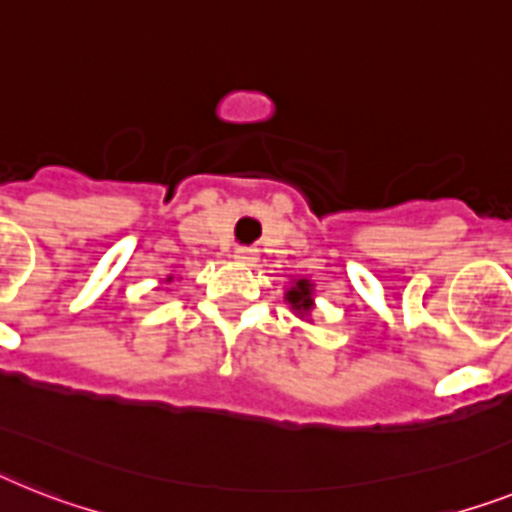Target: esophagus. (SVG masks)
<instances>
[{"mask_svg": "<svg viewBox=\"0 0 512 512\" xmlns=\"http://www.w3.org/2000/svg\"><path fill=\"white\" fill-rule=\"evenodd\" d=\"M253 259H256V251H253V248H235V261L251 266Z\"/></svg>", "mask_w": 512, "mask_h": 512, "instance_id": "obj_1", "label": "esophagus"}]
</instances>
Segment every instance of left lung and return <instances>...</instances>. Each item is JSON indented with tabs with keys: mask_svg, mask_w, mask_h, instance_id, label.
<instances>
[{
	"mask_svg": "<svg viewBox=\"0 0 512 512\" xmlns=\"http://www.w3.org/2000/svg\"><path fill=\"white\" fill-rule=\"evenodd\" d=\"M314 282L301 277V280H290V285L285 287V303H290V311H295V316L308 319V314L314 311Z\"/></svg>",
	"mask_w": 512,
	"mask_h": 512,
	"instance_id": "left-lung-1",
	"label": "left lung"
}]
</instances>
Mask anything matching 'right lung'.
Here are the masks:
<instances>
[{
	"label": "right lung",
	"instance_id": "obj_1",
	"mask_svg": "<svg viewBox=\"0 0 512 512\" xmlns=\"http://www.w3.org/2000/svg\"><path fill=\"white\" fill-rule=\"evenodd\" d=\"M164 282H167V285H170V282H172V274H170V277H164Z\"/></svg>",
	"mask_w": 512,
	"mask_h": 512
}]
</instances>
